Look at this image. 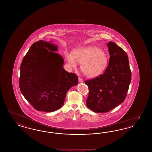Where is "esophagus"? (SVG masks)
<instances>
[{
    "mask_svg": "<svg viewBox=\"0 0 152 152\" xmlns=\"http://www.w3.org/2000/svg\"><path fill=\"white\" fill-rule=\"evenodd\" d=\"M79 83H83L84 82L83 80L81 78H80V77L79 78Z\"/></svg>",
    "mask_w": 152,
    "mask_h": 152,
    "instance_id": "esophagus-1",
    "label": "esophagus"
}]
</instances>
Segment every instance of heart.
Instances as JSON below:
<instances>
[{"mask_svg":"<svg viewBox=\"0 0 152 152\" xmlns=\"http://www.w3.org/2000/svg\"><path fill=\"white\" fill-rule=\"evenodd\" d=\"M65 55L71 67L76 68L77 62L81 64V69L88 77H95L101 75L108 64V54L96 46L80 47L73 54L66 52Z\"/></svg>","mask_w":152,"mask_h":152,"instance_id":"1","label":"heart"}]
</instances>
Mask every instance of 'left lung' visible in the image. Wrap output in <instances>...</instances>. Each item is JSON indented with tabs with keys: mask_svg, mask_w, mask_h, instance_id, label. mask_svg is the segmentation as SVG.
Listing matches in <instances>:
<instances>
[{
	"mask_svg": "<svg viewBox=\"0 0 152 152\" xmlns=\"http://www.w3.org/2000/svg\"><path fill=\"white\" fill-rule=\"evenodd\" d=\"M110 58L105 71L98 77L88 80L87 107L96 113L108 112L125 100L132 75L128 57L116 44H107Z\"/></svg>",
	"mask_w": 152,
	"mask_h": 152,
	"instance_id": "left-lung-1",
	"label": "left lung"
}]
</instances>
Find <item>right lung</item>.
Segmentation results:
<instances>
[{
    "instance_id": "add662e5",
    "label": "right lung",
    "mask_w": 152,
    "mask_h": 152,
    "mask_svg": "<svg viewBox=\"0 0 152 152\" xmlns=\"http://www.w3.org/2000/svg\"><path fill=\"white\" fill-rule=\"evenodd\" d=\"M58 46L39 40L22 60L19 87L30 104L39 111L53 112L64 104L68 91L77 84L78 77L66 72Z\"/></svg>"
}]
</instances>
